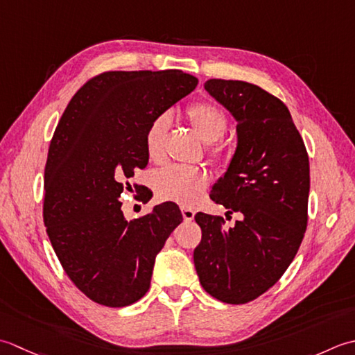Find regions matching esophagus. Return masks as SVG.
Wrapping results in <instances>:
<instances>
[{"label": "esophagus", "instance_id": "1", "mask_svg": "<svg viewBox=\"0 0 355 355\" xmlns=\"http://www.w3.org/2000/svg\"><path fill=\"white\" fill-rule=\"evenodd\" d=\"M180 211H182V216H184V220L185 222H190V220H193L194 219V209H191V208H188V207H182L180 208Z\"/></svg>", "mask_w": 355, "mask_h": 355}]
</instances>
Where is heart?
Returning a JSON list of instances; mask_svg holds the SVG:
<instances>
[{
	"label": "heart",
	"mask_w": 355,
	"mask_h": 355,
	"mask_svg": "<svg viewBox=\"0 0 355 355\" xmlns=\"http://www.w3.org/2000/svg\"><path fill=\"white\" fill-rule=\"evenodd\" d=\"M185 116L194 132L202 141L209 144V155L216 161L225 159L227 151L219 141L228 130V116L219 105L208 101H198L187 107ZM170 128V118L167 114L155 118L150 122L146 132V150L150 161L161 162L164 157L165 137ZM209 184V173L199 167H184V165H171V167L157 171L153 179V187L157 196L164 200L176 202L180 205H194L202 198Z\"/></svg>",
	"instance_id": "b5f03b06"
}]
</instances>
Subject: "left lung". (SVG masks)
I'll return each instance as SVG.
<instances>
[{
	"label": "left lung",
	"mask_w": 355,
	"mask_h": 355,
	"mask_svg": "<svg viewBox=\"0 0 355 355\" xmlns=\"http://www.w3.org/2000/svg\"><path fill=\"white\" fill-rule=\"evenodd\" d=\"M205 90L237 121V148L209 198L241 213L233 228L198 213L194 250L200 285L220 302L241 305L268 291L293 262L308 225L309 161L288 107L259 85L208 79Z\"/></svg>",
	"instance_id": "obj_1"
}]
</instances>
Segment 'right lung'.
<instances>
[{"instance_id": "add662e5", "label": "right lung", "mask_w": 355, "mask_h": 355, "mask_svg": "<svg viewBox=\"0 0 355 355\" xmlns=\"http://www.w3.org/2000/svg\"><path fill=\"white\" fill-rule=\"evenodd\" d=\"M198 83L180 70L104 71L75 93L55 128L42 218L69 279L99 305L122 308L139 300L150 288L156 254L182 222L171 202L127 220L118 199L132 188L135 171L147 167L150 122Z\"/></svg>"}]
</instances>
